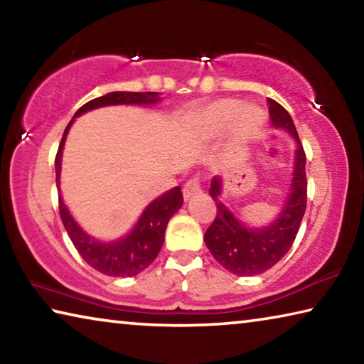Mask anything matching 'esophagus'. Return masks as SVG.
Wrapping results in <instances>:
<instances>
[{
  "mask_svg": "<svg viewBox=\"0 0 364 364\" xmlns=\"http://www.w3.org/2000/svg\"><path fill=\"white\" fill-rule=\"evenodd\" d=\"M202 193V188H200V183L197 180H191L186 184H184L183 188V196H184V200H189L193 199L194 196L200 194Z\"/></svg>",
  "mask_w": 364,
  "mask_h": 364,
  "instance_id": "obj_1",
  "label": "esophagus"
}]
</instances>
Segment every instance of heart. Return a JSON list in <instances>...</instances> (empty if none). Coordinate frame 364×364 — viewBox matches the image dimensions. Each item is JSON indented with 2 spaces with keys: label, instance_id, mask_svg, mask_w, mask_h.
<instances>
[{
  "label": "heart",
  "instance_id": "1",
  "mask_svg": "<svg viewBox=\"0 0 364 364\" xmlns=\"http://www.w3.org/2000/svg\"><path fill=\"white\" fill-rule=\"evenodd\" d=\"M210 119L213 125L223 130L232 123L234 136L241 143H250L260 136L267 122L263 110L257 106H244L237 100H220L212 104Z\"/></svg>",
  "mask_w": 364,
  "mask_h": 364
}]
</instances>
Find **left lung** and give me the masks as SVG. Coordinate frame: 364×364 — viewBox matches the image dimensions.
Listing matches in <instances>:
<instances>
[{
  "instance_id": "1",
  "label": "left lung",
  "mask_w": 364,
  "mask_h": 364,
  "mask_svg": "<svg viewBox=\"0 0 364 364\" xmlns=\"http://www.w3.org/2000/svg\"><path fill=\"white\" fill-rule=\"evenodd\" d=\"M269 104V119L274 128L291 134L297 144L294 156L291 189L278 217L267 226H247L230 207L221 202L223 178L213 176L210 181L212 199L217 204V217L204 236L207 249L221 267L236 276H255L274 267L292 247L306 207L305 152L299 133L287 110L273 100Z\"/></svg>"
}]
</instances>
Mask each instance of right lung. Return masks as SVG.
<instances>
[{
    "label": "right lung",
    "instance_id": "right-lung-1",
    "mask_svg": "<svg viewBox=\"0 0 364 364\" xmlns=\"http://www.w3.org/2000/svg\"><path fill=\"white\" fill-rule=\"evenodd\" d=\"M162 101L160 93L146 91V93H132V91H112L101 97L86 102L80 107L73 119L69 122L60 139L56 156V183L60 193V167H63V151L67 133H69L73 120L90 110L107 107V106H152ZM183 205L181 188L175 186L167 193L159 196L147 205L138 218L130 232L114 241H100L86 232L72 217L69 208L64 204L63 196H59V213L63 220L70 241L75 245L78 254L91 268L102 274L114 276V278H132L139 274L156 260L160 249H162L165 230L170 218L180 210Z\"/></svg>",
    "mask_w": 364,
    "mask_h": 364
}]
</instances>
